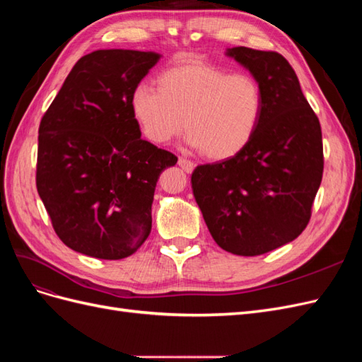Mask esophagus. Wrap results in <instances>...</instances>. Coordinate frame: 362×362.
I'll use <instances>...</instances> for the list:
<instances>
[{
	"label": "esophagus",
	"instance_id": "34e87169",
	"mask_svg": "<svg viewBox=\"0 0 362 362\" xmlns=\"http://www.w3.org/2000/svg\"><path fill=\"white\" fill-rule=\"evenodd\" d=\"M178 164H180V168H181L184 172H187V173L193 172V169H194V163L190 161V160H187V158L180 157V158H178Z\"/></svg>",
	"mask_w": 362,
	"mask_h": 362
}]
</instances>
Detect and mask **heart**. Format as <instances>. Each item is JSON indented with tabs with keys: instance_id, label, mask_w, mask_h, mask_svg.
<instances>
[{
	"instance_id": "b5f03b06",
	"label": "heart",
	"mask_w": 362,
	"mask_h": 362,
	"mask_svg": "<svg viewBox=\"0 0 362 362\" xmlns=\"http://www.w3.org/2000/svg\"><path fill=\"white\" fill-rule=\"evenodd\" d=\"M129 107L151 144H168L187 128L192 148L222 161L243 152L255 137L264 113V92L249 74L189 62L160 72L157 89L137 86Z\"/></svg>"
}]
</instances>
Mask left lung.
<instances>
[{"mask_svg":"<svg viewBox=\"0 0 362 362\" xmlns=\"http://www.w3.org/2000/svg\"><path fill=\"white\" fill-rule=\"evenodd\" d=\"M259 81L264 113L238 156L201 164L192 189L208 231L223 250L255 257L298 238L323 177L319 117L291 64L275 51H226Z\"/></svg>","mask_w":362,"mask_h":362,"instance_id":"obj_1","label":"left lung"}]
</instances>
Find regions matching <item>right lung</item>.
<instances>
[{
  "mask_svg": "<svg viewBox=\"0 0 362 362\" xmlns=\"http://www.w3.org/2000/svg\"><path fill=\"white\" fill-rule=\"evenodd\" d=\"M161 56L98 49L81 57L39 127L36 187L75 252L122 259L145 243L161 172L178 158L140 136L131 93Z\"/></svg>",
  "mask_w": 362,
  "mask_h": 362,
  "instance_id": "add662e5",
  "label": "right lung"
}]
</instances>
